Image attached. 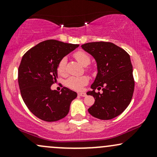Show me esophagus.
I'll list each match as a JSON object with an SVG mask.
<instances>
[{"label": "esophagus", "instance_id": "34e87169", "mask_svg": "<svg viewBox=\"0 0 157 157\" xmlns=\"http://www.w3.org/2000/svg\"><path fill=\"white\" fill-rule=\"evenodd\" d=\"M78 95H79V96H81V97H86V94L83 93V92H80V93H78Z\"/></svg>", "mask_w": 157, "mask_h": 157}]
</instances>
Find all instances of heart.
I'll list each match as a JSON object with an SVG mask.
<instances>
[{"label": "heart", "mask_w": 157, "mask_h": 157, "mask_svg": "<svg viewBox=\"0 0 157 157\" xmlns=\"http://www.w3.org/2000/svg\"><path fill=\"white\" fill-rule=\"evenodd\" d=\"M75 57L78 60L79 63H80L84 66H87L91 63L90 57L83 52H77L75 54ZM66 61H67L66 57H63L59 62L57 69H58L59 73L60 75H63L66 73ZM88 82H89V79L86 76L71 77L66 80V86H68V88L71 89L80 90L84 86H86L88 83Z\"/></svg>", "instance_id": "heart-1"}]
</instances>
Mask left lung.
Instances as JSON below:
<instances>
[{"instance_id": "8db88e82", "label": "left lung", "mask_w": 157, "mask_h": 157, "mask_svg": "<svg viewBox=\"0 0 157 157\" xmlns=\"http://www.w3.org/2000/svg\"><path fill=\"white\" fill-rule=\"evenodd\" d=\"M81 47L97 62V75L88 95L95 102L88 111L91 116L103 120H111L128 106L134 90L133 66L130 56L122 48L110 42H92ZM102 89L103 93L95 90Z\"/></svg>"}]
</instances>
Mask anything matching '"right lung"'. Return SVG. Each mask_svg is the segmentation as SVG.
<instances>
[{"label":"right lung","mask_w":157,"mask_h":157,"mask_svg":"<svg viewBox=\"0 0 157 157\" xmlns=\"http://www.w3.org/2000/svg\"><path fill=\"white\" fill-rule=\"evenodd\" d=\"M79 45L48 40L30 48L23 56L18 68V84L25 104L35 116L46 122L64 118L77 94L66 87L52 90L63 57Z\"/></svg>","instance_id":"add662e5"}]
</instances>
